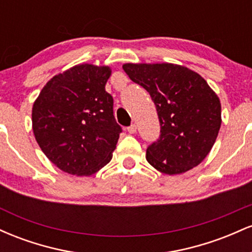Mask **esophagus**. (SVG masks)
<instances>
[{
  "label": "esophagus",
  "instance_id": "34e87169",
  "mask_svg": "<svg viewBox=\"0 0 252 252\" xmlns=\"http://www.w3.org/2000/svg\"><path fill=\"white\" fill-rule=\"evenodd\" d=\"M126 130H128L129 134H135L136 130H137V126H136L135 124H131V126H128V129H126Z\"/></svg>",
  "mask_w": 252,
  "mask_h": 252
}]
</instances>
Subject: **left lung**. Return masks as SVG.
<instances>
[{
    "mask_svg": "<svg viewBox=\"0 0 252 252\" xmlns=\"http://www.w3.org/2000/svg\"><path fill=\"white\" fill-rule=\"evenodd\" d=\"M123 70L149 92L160 121V137L147 148V161L169 175L198 166L220 129L221 106L216 92L185 66L124 63Z\"/></svg>",
    "mask_w": 252,
    "mask_h": 252,
    "instance_id": "8db88e82",
    "label": "left lung"
}]
</instances>
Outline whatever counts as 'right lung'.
<instances>
[{
  "mask_svg": "<svg viewBox=\"0 0 252 252\" xmlns=\"http://www.w3.org/2000/svg\"><path fill=\"white\" fill-rule=\"evenodd\" d=\"M108 66L82 63L57 74L43 86L32 110L35 140L63 172L91 175L112 158L122 132L114 99L105 91Z\"/></svg>",
  "mask_w": 252,
  "mask_h": 252,
  "instance_id": "obj_1",
  "label": "right lung"
}]
</instances>
